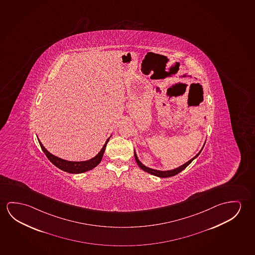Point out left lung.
Segmentation results:
<instances>
[{
  "label": "left lung",
  "mask_w": 255,
  "mask_h": 255,
  "mask_svg": "<svg viewBox=\"0 0 255 255\" xmlns=\"http://www.w3.org/2000/svg\"><path fill=\"white\" fill-rule=\"evenodd\" d=\"M202 150V149H201ZM201 150H200V152L198 153L197 155L193 157L192 159H191L190 161H187L186 163H184V165H182L180 166L179 168H176V169H172V170H168V171H161V170H156V169H150V168H147V167H145V165L142 164L141 162L139 161V160L137 159V154L136 153L134 152V156H135V160H136V162H137V165H138V167L140 168V169H143L144 171L145 172L149 173V174H152L153 176H159V177H169V176H176L177 175L178 173H180L182 170H184L187 166H188L191 162H192L196 157L199 156V154H200V152H201Z\"/></svg>",
  "instance_id": "obj_1"
}]
</instances>
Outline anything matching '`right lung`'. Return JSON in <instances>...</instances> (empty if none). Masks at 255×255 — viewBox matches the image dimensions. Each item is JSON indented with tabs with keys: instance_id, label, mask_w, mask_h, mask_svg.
<instances>
[{
	"instance_id": "1",
	"label": "right lung",
	"mask_w": 255,
	"mask_h": 255,
	"mask_svg": "<svg viewBox=\"0 0 255 255\" xmlns=\"http://www.w3.org/2000/svg\"><path fill=\"white\" fill-rule=\"evenodd\" d=\"M109 140H110V138L107 139L105 145H103L102 150L100 151V153L96 156L92 158L91 160L86 161H65V160H63V159L55 156V155H53V154L49 153L47 149L44 147L43 145L40 143L39 140V143L44 153L47 157V159L51 161L52 163L56 166L57 168L62 169L63 171L71 173V174H79V173L86 172L88 170L94 169L101 162L102 156H103V153H104V151H105V148H106L107 143L109 142Z\"/></svg>"
}]
</instances>
